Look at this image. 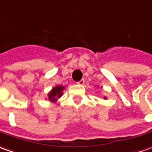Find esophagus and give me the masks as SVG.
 Returning a JSON list of instances; mask_svg holds the SVG:
<instances>
[{
	"label": "esophagus",
	"instance_id": "34e87169",
	"mask_svg": "<svg viewBox=\"0 0 152 152\" xmlns=\"http://www.w3.org/2000/svg\"><path fill=\"white\" fill-rule=\"evenodd\" d=\"M76 83H77L78 85H84L85 84V80H84V79H81V80H79V81H77Z\"/></svg>",
	"mask_w": 152,
	"mask_h": 152
}]
</instances>
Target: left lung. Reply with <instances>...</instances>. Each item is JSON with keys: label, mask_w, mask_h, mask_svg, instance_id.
I'll return each instance as SVG.
<instances>
[{"label": "left lung", "mask_w": 152, "mask_h": 152, "mask_svg": "<svg viewBox=\"0 0 152 152\" xmlns=\"http://www.w3.org/2000/svg\"><path fill=\"white\" fill-rule=\"evenodd\" d=\"M105 98H106V97H105Z\"/></svg>", "instance_id": "left-lung-1"}]
</instances>
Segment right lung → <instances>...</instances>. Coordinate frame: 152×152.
<instances>
[{"label": "right lung", "mask_w": 152, "mask_h": 152, "mask_svg": "<svg viewBox=\"0 0 152 152\" xmlns=\"http://www.w3.org/2000/svg\"><path fill=\"white\" fill-rule=\"evenodd\" d=\"M64 89H65V87L61 86H57L54 87L48 95L49 100L51 102H56L57 100V98H60L62 96V90Z\"/></svg>", "instance_id": "right-lung-1"}]
</instances>
